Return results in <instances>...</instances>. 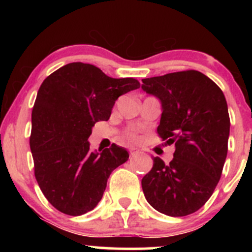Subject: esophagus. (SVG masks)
Masks as SVG:
<instances>
[{"instance_id": "1", "label": "esophagus", "mask_w": 252, "mask_h": 252, "mask_svg": "<svg viewBox=\"0 0 252 252\" xmlns=\"http://www.w3.org/2000/svg\"><path fill=\"white\" fill-rule=\"evenodd\" d=\"M129 153H130V156H131V158H132V156L137 155L138 153H140V150L136 149V148H130V149H129Z\"/></svg>"}]
</instances>
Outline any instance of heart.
<instances>
[{"label": "heart", "instance_id": "1", "mask_svg": "<svg viewBox=\"0 0 252 252\" xmlns=\"http://www.w3.org/2000/svg\"><path fill=\"white\" fill-rule=\"evenodd\" d=\"M129 137L131 138V140H137V136H136L135 134H130Z\"/></svg>", "mask_w": 252, "mask_h": 252}]
</instances>
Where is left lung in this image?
Wrapping results in <instances>:
<instances>
[{
  "mask_svg": "<svg viewBox=\"0 0 252 252\" xmlns=\"http://www.w3.org/2000/svg\"><path fill=\"white\" fill-rule=\"evenodd\" d=\"M142 90L161 102L158 134L174 144L173 160L160 158L142 179L147 201L170 217L194 213L210 199L227 155L230 117L219 86L199 71L142 79Z\"/></svg>",
  "mask_w": 252,
  "mask_h": 252,
  "instance_id": "left-lung-1",
  "label": "left lung"
}]
</instances>
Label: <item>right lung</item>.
<instances>
[{"instance_id": "right-lung-1", "label": "right lung", "mask_w": 252, "mask_h": 252, "mask_svg": "<svg viewBox=\"0 0 252 252\" xmlns=\"http://www.w3.org/2000/svg\"><path fill=\"white\" fill-rule=\"evenodd\" d=\"M140 88L134 78H111L100 68L71 63L40 86L30 138L40 189L60 212L82 216L102 199L111 172L129 158L123 147L90 150L92 126L108 121L117 98Z\"/></svg>"}]
</instances>
